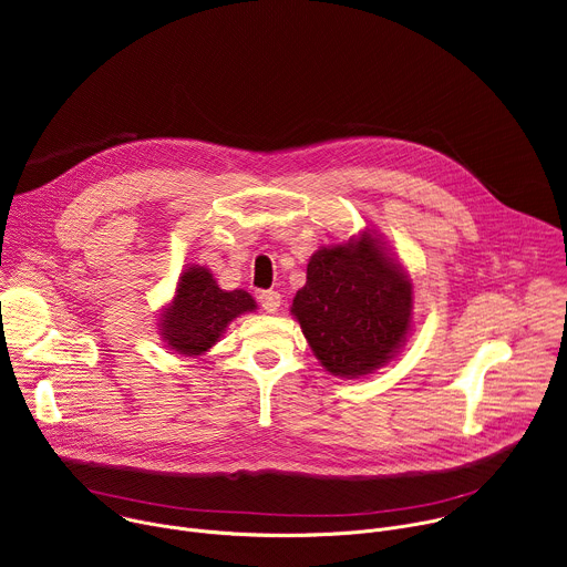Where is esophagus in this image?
<instances>
[{
    "label": "esophagus",
    "instance_id": "34e87169",
    "mask_svg": "<svg viewBox=\"0 0 567 567\" xmlns=\"http://www.w3.org/2000/svg\"><path fill=\"white\" fill-rule=\"evenodd\" d=\"M258 302L260 307L267 311V313H276L278 307H280V293L278 291H260L258 293Z\"/></svg>",
    "mask_w": 567,
    "mask_h": 567
}]
</instances>
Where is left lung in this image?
<instances>
[{
    "mask_svg": "<svg viewBox=\"0 0 567 567\" xmlns=\"http://www.w3.org/2000/svg\"><path fill=\"white\" fill-rule=\"evenodd\" d=\"M413 285L363 230L337 247L318 249L291 313L320 365L357 379L388 363L411 330Z\"/></svg>",
    "mask_w": 567,
    "mask_h": 567,
    "instance_id": "1",
    "label": "left lung"
}]
</instances>
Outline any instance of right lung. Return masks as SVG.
<instances>
[{"label": "right lung", "mask_w": 567, "mask_h": 567, "mask_svg": "<svg viewBox=\"0 0 567 567\" xmlns=\"http://www.w3.org/2000/svg\"><path fill=\"white\" fill-rule=\"evenodd\" d=\"M254 309L256 300L245 289L224 291L206 267L195 265L182 274L175 298L161 316V337L171 350L197 357L219 341L233 318Z\"/></svg>", "instance_id": "1"}]
</instances>
